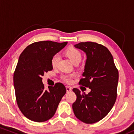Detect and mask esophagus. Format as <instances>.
<instances>
[{
  "instance_id": "esophagus-1",
  "label": "esophagus",
  "mask_w": 134,
  "mask_h": 134,
  "mask_svg": "<svg viewBox=\"0 0 134 134\" xmlns=\"http://www.w3.org/2000/svg\"><path fill=\"white\" fill-rule=\"evenodd\" d=\"M66 90H67V93H69V92H70L72 90V88L70 86H66Z\"/></svg>"
}]
</instances>
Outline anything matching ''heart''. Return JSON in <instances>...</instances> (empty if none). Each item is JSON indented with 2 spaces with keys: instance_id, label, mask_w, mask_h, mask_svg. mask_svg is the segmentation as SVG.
<instances>
[{
  "instance_id": "b5f03b06",
  "label": "heart",
  "mask_w": 134,
  "mask_h": 134,
  "mask_svg": "<svg viewBox=\"0 0 134 134\" xmlns=\"http://www.w3.org/2000/svg\"><path fill=\"white\" fill-rule=\"evenodd\" d=\"M65 55L70 58V60L74 64H79L81 62L82 58L81 52L78 49L74 47H70L65 50ZM60 60V56L58 54H55L53 56L51 60V64L53 68H56L57 67L58 62ZM76 77V74H63L62 76V79L67 83H71L73 81L74 78Z\"/></svg>"
}]
</instances>
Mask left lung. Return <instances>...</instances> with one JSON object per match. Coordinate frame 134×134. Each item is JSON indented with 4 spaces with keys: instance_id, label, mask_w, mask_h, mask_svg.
Here are the masks:
<instances>
[{
    "instance_id": "left-lung-1",
    "label": "left lung",
    "mask_w": 134,
    "mask_h": 134,
    "mask_svg": "<svg viewBox=\"0 0 134 134\" xmlns=\"http://www.w3.org/2000/svg\"><path fill=\"white\" fill-rule=\"evenodd\" d=\"M75 47L86 53L84 77L79 84L89 87L87 94L74 88L76 101L72 104L74 115L86 124H94L105 117L114 105L117 96L118 70L108 49L101 44L87 41Z\"/></svg>"
}]
</instances>
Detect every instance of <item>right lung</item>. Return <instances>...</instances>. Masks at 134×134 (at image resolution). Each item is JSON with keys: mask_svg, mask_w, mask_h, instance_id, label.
I'll return each mask as SVG.
<instances>
[{"mask_svg": "<svg viewBox=\"0 0 134 134\" xmlns=\"http://www.w3.org/2000/svg\"><path fill=\"white\" fill-rule=\"evenodd\" d=\"M67 44V41H38L27 46L20 55L14 73V86L18 107L30 120L43 122L53 117L66 93L61 82L45 90L42 76L53 69L52 58Z\"/></svg>", "mask_w": 134, "mask_h": 134, "instance_id": "right-lung-1", "label": "right lung"}]
</instances>
